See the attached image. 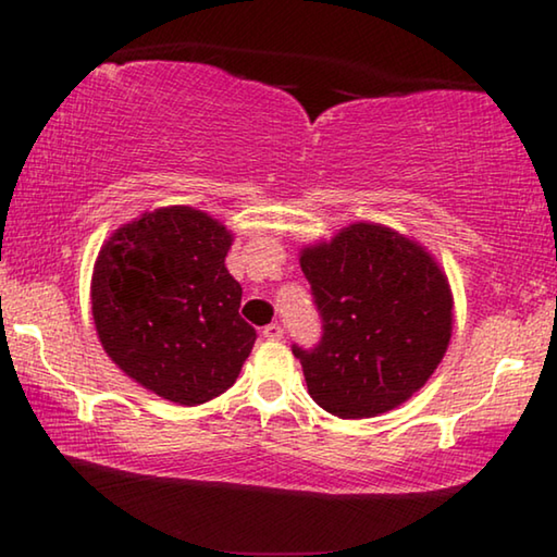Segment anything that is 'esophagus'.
<instances>
[{
    "instance_id": "obj_1",
    "label": "esophagus",
    "mask_w": 557,
    "mask_h": 557,
    "mask_svg": "<svg viewBox=\"0 0 557 557\" xmlns=\"http://www.w3.org/2000/svg\"><path fill=\"white\" fill-rule=\"evenodd\" d=\"M262 336L270 338V342H277V338L285 336V329H282L280 324H268L265 329H262Z\"/></svg>"
}]
</instances>
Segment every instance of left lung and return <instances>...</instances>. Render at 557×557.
I'll list each match as a JSON object with an SVG mask.
<instances>
[{
	"instance_id": "left-lung-1",
	"label": "left lung",
	"mask_w": 557,
	"mask_h": 557,
	"mask_svg": "<svg viewBox=\"0 0 557 557\" xmlns=\"http://www.w3.org/2000/svg\"><path fill=\"white\" fill-rule=\"evenodd\" d=\"M299 265L322 314V342L292 354L319 408L375 418L412 398L451 338V289L437 260L381 223H351L307 245Z\"/></svg>"
}]
</instances>
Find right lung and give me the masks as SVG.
Segmentation results:
<instances>
[{
    "instance_id": "add662e5",
    "label": "right lung",
    "mask_w": 557,
    "mask_h": 557,
    "mask_svg": "<svg viewBox=\"0 0 557 557\" xmlns=\"http://www.w3.org/2000/svg\"><path fill=\"white\" fill-rule=\"evenodd\" d=\"M233 233L166 206L110 235L92 268V322L106 354L143 388L201 405L231 388L256 344L225 268Z\"/></svg>"
}]
</instances>
